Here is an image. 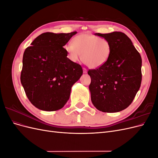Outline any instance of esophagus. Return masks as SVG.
Wrapping results in <instances>:
<instances>
[{
    "instance_id": "1",
    "label": "esophagus",
    "mask_w": 158,
    "mask_h": 158,
    "mask_svg": "<svg viewBox=\"0 0 158 158\" xmlns=\"http://www.w3.org/2000/svg\"><path fill=\"white\" fill-rule=\"evenodd\" d=\"M83 72H84V73H87V69H85V68H83Z\"/></svg>"
}]
</instances>
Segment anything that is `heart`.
Listing matches in <instances>:
<instances>
[{
  "instance_id": "b5f03b06",
  "label": "heart",
  "mask_w": 158,
  "mask_h": 158,
  "mask_svg": "<svg viewBox=\"0 0 158 158\" xmlns=\"http://www.w3.org/2000/svg\"><path fill=\"white\" fill-rule=\"evenodd\" d=\"M64 49L69 59L76 63L82 58L89 68L98 69L106 64L111 52L109 41L90 33H85L76 36L73 44H66Z\"/></svg>"
}]
</instances>
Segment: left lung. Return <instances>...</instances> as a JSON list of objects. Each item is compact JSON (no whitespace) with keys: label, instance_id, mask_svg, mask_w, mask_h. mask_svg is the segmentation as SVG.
Masks as SVG:
<instances>
[{"label":"left lung","instance_id":"8db88e82","mask_svg":"<svg viewBox=\"0 0 158 158\" xmlns=\"http://www.w3.org/2000/svg\"><path fill=\"white\" fill-rule=\"evenodd\" d=\"M107 40L111 52L107 63L89 70L91 100L102 112L115 113L132 102L142 82V59L126 34L120 31L95 33Z\"/></svg>","mask_w":158,"mask_h":158}]
</instances>
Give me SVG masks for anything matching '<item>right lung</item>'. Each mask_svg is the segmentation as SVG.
<instances>
[{
	"label": "right lung",
	"instance_id": "1",
	"mask_svg": "<svg viewBox=\"0 0 158 158\" xmlns=\"http://www.w3.org/2000/svg\"><path fill=\"white\" fill-rule=\"evenodd\" d=\"M76 33H44L23 52L21 83L37 109L53 111L63 108L72 86L82 75V66L68 58L63 47Z\"/></svg>",
	"mask_w": 158,
	"mask_h": 158
}]
</instances>
